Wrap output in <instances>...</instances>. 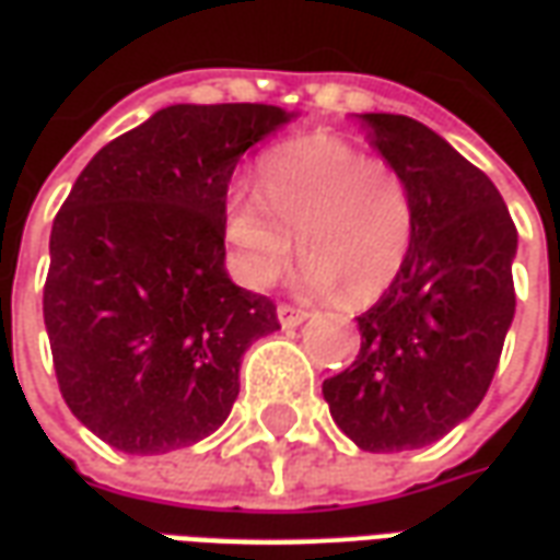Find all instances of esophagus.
I'll return each instance as SVG.
<instances>
[{"label": "esophagus", "mask_w": 560, "mask_h": 560, "mask_svg": "<svg viewBox=\"0 0 560 560\" xmlns=\"http://www.w3.org/2000/svg\"><path fill=\"white\" fill-rule=\"evenodd\" d=\"M277 319L283 328H295L307 319V311H301L295 304H277Z\"/></svg>", "instance_id": "34e87169"}]
</instances>
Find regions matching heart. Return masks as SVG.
<instances>
[{
    "instance_id": "1",
    "label": "heart",
    "mask_w": 560,
    "mask_h": 560,
    "mask_svg": "<svg viewBox=\"0 0 560 560\" xmlns=\"http://www.w3.org/2000/svg\"><path fill=\"white\" fill-rule=\"evenodd\" d=\"M259 198L232 192L223 225L247 287H271L299 237L313 289L368 301L395 280L413 241L407 177L340 138H304L259 162Z\"/></svg>"
}]
</instances>
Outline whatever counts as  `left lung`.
<instances>
[{"label":"left lung","instance_id":"8db88e82","mask_svg":"<svg viewBox=\"0 0 560 560\" xmlns=\"http://www.w3.org/2000/svg\"><path fill=\"white\" fill-rule=\"evenodd\" d=\"M362 120L407 177L413 241L380 301L355 316L362 350L323 395L359 450H419L489 392L515 313L518 232L498 186L438 132L400 114Z\"/></svg>","mask_w":560,"mask_h":560}]
</instances>
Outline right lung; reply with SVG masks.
I'll return each mask as SVG.
<instances>
[{"instance_id": "add662e5", "label": "right lung", "mask_w": 560, "mask_h": 560, "mask_svg": "<svg viewBox=\"0 0 560 560\" xmlns=\"http://www.w3.org/2000/svg\"><path fill=\"white\" fill-rule=\"evenodd\" d=\"M273 105H172L98 150L50 229L45 325L69 410L129 455L213 434L241 355L280 328L225 273V192Z\"/></svg>"}]
</instances>
